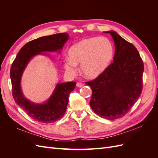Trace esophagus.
Wrapping results in <instances>:
<instances>
[{"instance_id": "1", "label": "esophagus", "mask_w": 158, "mask_h": 158, "mask_svg": "<svg viewBox=\"0 0 158 158\" xmlns=\"http://www.w3.org/2000/svg\"><path fill=\"white\" fill-rule=\"evenodd\" d=\"M76 86L78 88H81V87L84 86V84L80 83V82H77V84H76Z\"/></svg>"}]
</instances>
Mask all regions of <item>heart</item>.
Segmentation results:
<instances>
[{
  "instance_id": "1",
  "label": "heart",
  "mask_w": 158,
  "mask_h": 158,
  "mask_svg": "<svg viewBox=\"0 0 158 158\" xmlns=\"http://www.w3.org/2000/svg\"><path fill=\"white\" fill-rule=\"evenodd\" d=\"M64 69L71 74L76 73V65L84 77L95 79L106 70L113 55V47L107 38L93 37L81 40L69 50Z\"/></svg>"
}]
</instances>
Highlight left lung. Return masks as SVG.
Listing matches in <instances>:
<instances>
[{"instance_id":"1","label":"left lung","mask_w":158,"mask_h":158,"mask_svg":"<svg viewBox=\"0 0 158 158\" xmlns=\"http://www.w3.org/2000/svg\"><path fill=\"white\" fill-rule=\"evenodd\" d=\"M113 63L97 78L85 82L92 90L89 105L102 118L123 117L136 102L142 90L144 64L136 47L114 31Z\"/></svg>"}]
</instances>
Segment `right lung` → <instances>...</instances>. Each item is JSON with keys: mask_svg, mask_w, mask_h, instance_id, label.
Listing matches in <instances>:
<instances>
[{"mask_svg": "<svg viewBox=\"0 0 158 158\" xmlns=\"http://www.w3.org/2000/svg\"><path fill=\"white\" fill-rule=\"evenodd\" d=\"M69 39L66 33H56L41 37L23 45L14 60L10 69V79L13 98L31 118L44 123L56 121L66 112L70 93L76 87V83L69 82L56 84L49 98L43 103H33L27 99L22 92L21 79L23 71L33 56L49 53L43 52H60L66 42Z\"/></svg>", "mask_w": 158, "mask_h": 158, "instance_id": "right-lung-1", "label": "right lung"}]
</instances>
